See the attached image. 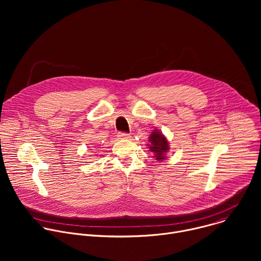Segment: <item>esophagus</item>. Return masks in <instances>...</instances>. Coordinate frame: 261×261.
<instances>
[{"mask_svg": "<svg viewBox=\"0 0 261 261\" xmlns=\"http://www.w3.org/2000/svg\"><path fill=\"white\" fill-rule=\"evenodd\" d=\"M118 137L120 139H128V138L131 137V135L128 134V133H125V132H119L118 133Z\"/></svg>", "mask_w": 261, "mask_h": 261, "instance_id": "1", "label": "esophagus"}]
</instances>
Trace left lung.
Instances as JSON below:
<instances>
[{
  "label": "left lung",
  "instance_id": "obj_1",
  "mask_svg": "<svg viewBox=\"0 0 261 261\" xmlns=\"http://www.w3.org/2000/svg\"><path fill=\"white\" fill-rule=\"evenodd\" d=\"M148 141H150V144H147L148 148H150L151 152L154 153L156 160H164L166 158L165 155L169 150V145L166 137L161 133V131L154 130L150 137H148Z\"/></svg>",
  "mask_w": 261,
  "mask_h": 261
}]
</instances>
